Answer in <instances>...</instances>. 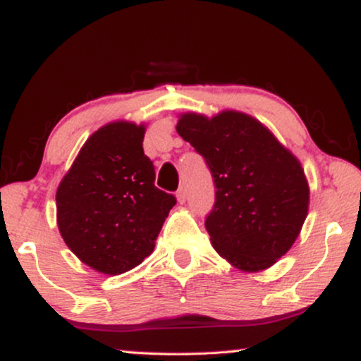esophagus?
Returning a JSON list of instances; mask_svg holds the SVG:
<instances>
[{"label":"esophagus","instance_id":"34e87169","mask_svg":"<svg viewBox=\"0 0 361 361\" xmlns=\"http://www.w3.org/2000/svg\"><path fill=\"white\" fill-rule=\"evenodd\" d=\"M186 197H188L186 190H185V188H180L178 192H176V201H178L180 204H185L186 202Z\"/></svg>","mask_w":361,"mask_h":361}]
</instances>
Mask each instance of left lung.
Instances as JSON below:
<instances>
[{"mask_svg": "<svg viewBox=\"0 0 361 361\" xmlns=\"http://www.w3.org/2000/svg\"><path fill=\"white\" fill-rule=\"evenodd\" d=\"M176 131L206 159L215 204L206 219L214 250L243 272L274 266L303 227L310 186L300 160L246 113H183Z\"/></svg>", "mask_w": 361, "mask_h": 361, "instance_id": "obj_1", "label": "left lung"}]
</instances>
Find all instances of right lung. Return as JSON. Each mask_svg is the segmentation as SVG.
<instances>
[{"label":"right lung","mask_w":361,"mask_h":361,"mask_svg":"<svg viewBox=\"0 0 361 361\" xmlns=\"http://www.w3.org/2000/svg\"><path fill=\"white\" fill-rule=\"evenodd\" d=\"M144 134L146 126L123 120L97 129L58 186L64 243L100 274L118 276L141 264L176 202L154 185Z\"/></svg>","instance_id":"add662e5"}]
</instances>
